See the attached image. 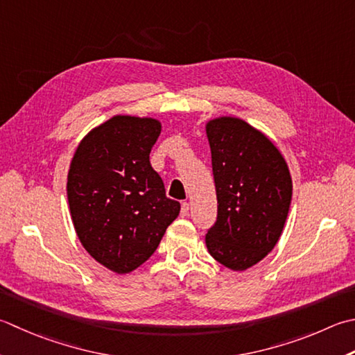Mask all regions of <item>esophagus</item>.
Listing matches in <instances>:
<instances>
[{
	"instance_id": "34e87169",
	"label": "esophagus",
	"mask_w": 355,
	"mask_h": 355,
	"mask_svg": "<svg viewBox=\"0 0 355 355\" xmlns=\"http://www.w3.org/2000/svg\"><path fill=\"white\" fill-rule=\"evenodd\" d=\"M180 214H182V217H187V214H189V203L187 201L182 203V211H180Z\"/></svg>"
}]
</instances>
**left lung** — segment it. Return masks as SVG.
Returning <instances> with one entry per match:
<instances>
[{"mask_svg":"<svg viewBox=\"0 0 355 355\" xmlns=\"http://www.w3.org/2000/svg\"><path fill=\"white\" fill-rule=\"evenodd\" d=\"M217 221L206 234L207 251L232 270H246L272 251L286 221L293 180L280 150L235 116L207 121Z\"/></svg>","mask_w":355,"mask_h":355,"instance_id":"obj_1","label":"left lung"}]
</instances>
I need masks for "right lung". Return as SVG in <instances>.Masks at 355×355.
<instances>
[{"mask_svg": "<svg viewBox=\"0 0 355 355\" xmlns=\"http://www.w3.org/2000/svg\"><path fill=\"white\" fill-rule=\"evenodd\" d=\"M159 132L155 118L115 115L83 138L71 162L67 200L76 235L116 274L141 266L180 214L149 162Z\"/></svg>", "mask_w": 355, "mask_h": 355, "instance_id": "obj_1", "label": "right lung"}]
</instances>
